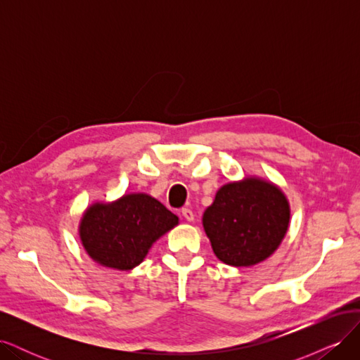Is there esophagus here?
Listing matches in <instances>:
<instances>
[{
    "label": "esophagus",
    "mask_w": 360,
    "mask_h": 360,
    "mask_svg": "<svg viewBox=\"0 0 360 360\" xmlns=\"http://www.w3.org/2000/svg\"><path fill=\"white\" fill-rule=\"evenodd\" d=\"M181 217H183V219L186 221V222H192L195 214H193V212H192L191 209H183V210H181Z\"/></svg>",
    "instance_id": "1"
}]
</instances>
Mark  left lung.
Listing matches in <instances>:
<instances>
[{"label": "left lung", "mask_w": 360, "mask_h": 360, "mask_svg": "<svg viewBox=\"0 0 360 360\" xmlns=\"http://www.w3.org/2000/svg\"><path fill=\"white\" fill-rule=\"evenodd\" d=\"M291 209L278 184L245 176L217 189L202 214V226L214 255L234 267L263 263L284 240Z\"/></svg>", "instance_id": "obj_1"}]
</instances>
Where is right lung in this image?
Wrapping results in <instances>:
<instances>
[{
    "mask_svg": "<svg viewBox=\"0 0 360 360\" xmlns=\"http://www.w3.org/2000/svg\"><path fill=\"white\" fill-rule=\"evenodd\" d=\"M179 217L144 192L124 193L114 201H94L79 219V240L99 266L129 271L143 263Z\"/></svg>",
    "mask_w": 360,
    "mask_h": 360,
    "instance_id": "right-lung-1",
    "label": "right lung"
}]
</instances>
